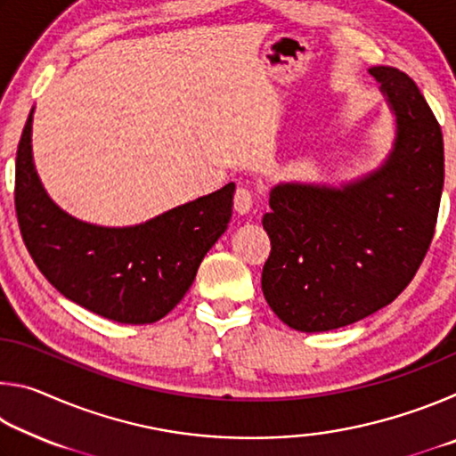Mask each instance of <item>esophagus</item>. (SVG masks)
<instances>
[{"instance_id": "34e87169", "label": "esophagus", "mask_w": 456, "mask_h": 456, "mask_svg": "<svg viewBox=\"0 0 456 456\" xmlns=\"http://www.w3.org/2000/svg\"><path fill=\"white\" fill-rule=\"evenodd\" d=\"M233 205H235V211L237 213H249V209L253 207V191L251 187H247V184H239L237 191H235V197H233Z\"/></svg>"}]
</instances>
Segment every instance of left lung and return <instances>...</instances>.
I'll return each instance as SVG.
<instances>
[{
    "mask_svg": "<svg viewBox=\"0 0 456 456\" xmlns=\"http://www.w3.org/2000/svg\"><path fill=\"white\" fill-rule=\"evenodd\" d=\"M370 74L398 120L388 163L342 191L280 184L261 221L272 241L261 289L293 330H336L392 304L435 237L444 183L441 125L411 76L390 66Z\"/></svg>",
    "mask_w": 456,
    "mask_h": 456,
    "instance_id": "left-lung-1",
    "label": "left lung"
}]
</instances>
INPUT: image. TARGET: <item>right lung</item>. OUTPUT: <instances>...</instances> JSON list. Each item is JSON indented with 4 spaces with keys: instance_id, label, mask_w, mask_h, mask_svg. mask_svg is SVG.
<instances>
[{
    "instance_id": "1",
    "label": "right lung",
    "mask_w": 456,
    "mask_h": 456,
    "mask_svg": "<svg viewBox=\"0 0 456 456\" xmlns=\"http://www.w3.org/2000/svg\"><path fill=\"white\" fill-rule=\"evenodd\" d=\"M32 114L15 157L13 203L34 264L61 296L118 323H152L189 291L225 233L235 184L128 229L76 221L45 195L32 163Z\"/></svg>"
}]
</instances>
